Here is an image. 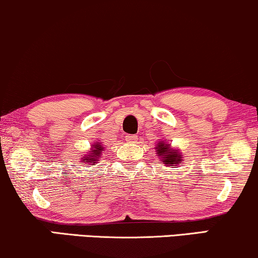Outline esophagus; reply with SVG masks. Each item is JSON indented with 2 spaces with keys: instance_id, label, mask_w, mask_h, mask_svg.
Wrapping results in <instances>:
<instances>
[{
  "instance_id": "1",
  "label": "esophagus",
  "mask_w": 258,
  "mask_h": 258,
  "mask_svg": "<svg viewBox=\"0 0 258 258\" xmlns=\"http://www.w3.org/2000/svg\"><path fill=\"white\" fill-rule=\"evenodd\" d=\"M136 140H137L136 135H126L125 136V141H126V142H129V143L136 142Z\"/></svg>"
}]
</instances>
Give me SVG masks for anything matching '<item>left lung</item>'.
I'll list each match as a JSON object with an SVG mask.
<instances>
[{
	"label": "left lung",
	"mask_w": 258,
	"mask_h": 258,
	"mask_svg": "<svg viewBox=\"0 0 258 258\" xmlns=\"http://www.w3.org/2000/svg\"><path fill=\"white\" fill-rule=\"evenodd\" d=\"M155 149H156L157 156L167 167L177 168V165L182 163L183 157L181 150H178L177 148H172L168 143V140L158 141Z\"/></svg>",
	"instance_id": "8db88e82"
}]
</instances>
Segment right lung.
I'll list each match as a JSON object with an SVG mask.
<instances>
[{
	"label": "right lung",
	"instance_id": "right-lung-1",
	"mask_svg": "<svg viewBox=\"0 0 258 258\" xmlns=\"http://www.w3.org/2000/svg\"><path fill=\"white\" fill-rule=\"evenodd\" d=\"M103 151H104V147L102 146V143L95 141V142L91 144L89 151H88L84 156L80 158V163H87L90 165H95L98 161H100L102 153H103Z\"/></svg>",
	"mask_w": 258,
	"mask_h": 258
}]
</instances>
